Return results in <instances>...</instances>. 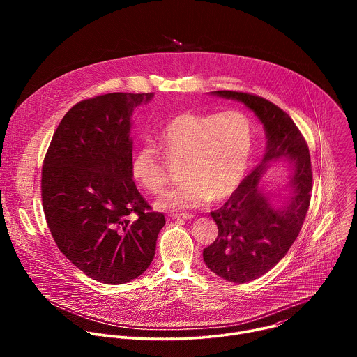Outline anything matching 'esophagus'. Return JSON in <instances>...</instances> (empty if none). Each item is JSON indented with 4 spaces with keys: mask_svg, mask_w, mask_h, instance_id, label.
Wrapping results in <instances>:
<instances>
[{
    "mask_svg": "<svg viewBox=\"0 0 357 357\" xmlns=\"http://www.w3.org/2000/svg\"><path fill=\"white\" fill-rule=\"evenodd\" d=\"M171 218L172 219H185L186 220V219H193L195 216L192 213H176V215H172Z\"/></svg>",
    "mask_w": 357,
    "mask_h": 357,
    "instance_id": "esophagus-1",
    "label": "esophagus"
}]
</instances>
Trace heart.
Instances as JSON below:
<instances>
[{
    "mask_svg": "<svg viewBox=\"0 0 357 357\" xmlns=\"http://www.w3.org/2000/svg\"><path fill=\"white\" fill-rule=\"evenodd\" d=\"M152 141L167 160L182 158L179 175L185 179L162 195L155 206L181 211L203 206L209 200L222 202L237 189L248 164L252 131L250 120L238 110L183 112L161 126ZM156 149L141 145L131 158L134 181L154 195L168 183L165 162Z\"/></svg>",
    "mask_w": 357,
    "mask_h": 357,
    "instance_id": "b5f03b06",
    "label": "heart"
}]
</instances>
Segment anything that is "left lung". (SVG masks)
<instances>
[{
	"label": "left lung",
	"mask_w": 357,
	"mask_h": 357,
	"mask_svg": "<svg viewBox=\"0 0 357 357\" xmlns=\"http://www.w3.org/2000/svg\"><path fill=\"white\" fill-rule=\"evenodd\" d=\"M212 94L241 101L263 123L267 137L260 165L241 181L220 209L211 212L219 234L203 250V260L216 275L244 284L270 271L298 237L311 202V157L308 144L292 119L271 101L231 90ZM278 159L293 164L289 199L281 208L271 205L261 188L265 169Z\"/></svg>",
	"instance_id": "left-lung-1"
}]
</instances>
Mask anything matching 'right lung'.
<instances>
[{
  "label": "right lung",
  "mask_w": 357,
  "mask_h": 357,
  "mask_svg": "<svg viewBox=\"0 0 357 357\" xmlns=\"http://www.w3.org/2000/svg\"><path fill=\"white\" fill-rule=\"evenodd\" d=\"M154 93H109L75 105L59 123L42 167V206L52 237L79 270L124 284L154 260L165 225L131 175V116Z\"/></svg>",
  "instance_id": "right-lung-1"
}]
</instances>
